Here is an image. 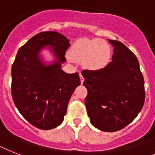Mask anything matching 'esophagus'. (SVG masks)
Masks as SVG:
<instances>
[{
  "mask_svg": "<svg viewBox=\"0 0 155 155\" xmlns=\"http://www.w3.org/2000/svg\"><path fill=\"white\" fill-rule=\"evenodd\" d=\"M80 82H81V84H83L84 81V78L83 77V75L81 73H80Z\"/></svg>",
  "mask_w": 155,
  "mask_h": 155,
  "instance_id": "1",
  "label": "esophagus"
}]
</instances>
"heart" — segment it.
<instances>
[{
    "label": "heart",
    "mask_w": 155,
    "mask_h": 155,
    "mask_svg": "<svg viewBox=\"0 0 155 155\" xmlns=\"http://www.w3.org/2000/svg\"><path fill=\"white\" fill-rule=\"evenodd\" d=\"M69 55L73 60L82 61L87 70L99 71L110 60L111 49L105 41L100 38H82L73 43Z\"/></svg>",
    "instance_id": "heart-1"
}]
</instances>
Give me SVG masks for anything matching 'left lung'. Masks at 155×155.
<instances>
[{"label":"left lung","instance_id":"1","mask_svg":"<svg viewBox=\"0 0 155 155\" xmlns=\"http://www.w3.org/2000/svg\"><path fill=\"white\" fill-rule=\"evenodd\" d=\"M112 60L99 71H82L87 89L85 105L90 122L104 132H116L131 123L145 101L144 79L137 57L119 41Z\"/></svg>","mask_w":155,"mask_h":155}]
</instances>
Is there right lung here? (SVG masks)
I'll use <instances>...</instances> for the list:
<instances>
[{
  "mask_svg": "<svg viewBox=\"0 0 155 155\" xmlns=\"http://www.w3.org/2000/svg\"><path fill=\"white\" fill-rule=\"evenodd\" d=\"M69 40L55 31L35 35L18 50L12 66V97L23 117L35 127L48 130L63 122L68 102L80 84L77 72L61 68ZM47 49L54 59L48 63L41 52Z\"/></svg>",
  "mask_w": 155,
  "mask_h": 155,
  "instance_id": "right-lung-1",
  "label": "right lung"
}]
</instances>
